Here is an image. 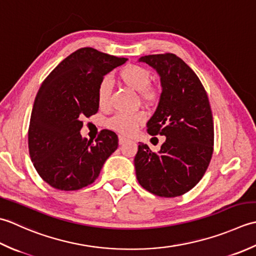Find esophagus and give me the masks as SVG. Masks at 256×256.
<instances>
[{
  "instance_id": "1",
  "label": "esophagus",
  "mask_w": 256,
  "mask_h": 256,
  "mask_svg": "<svg viewBox=\"0 0 256 256\" xmlns=\"http://www.w3.org/2000/svg\"><path fill=\"white\" fill-rule=\"evenodd\" d=\"M127 142H128L127 138L122 137V136H119V144H126Z\"/></svg>"
}]
</instances>
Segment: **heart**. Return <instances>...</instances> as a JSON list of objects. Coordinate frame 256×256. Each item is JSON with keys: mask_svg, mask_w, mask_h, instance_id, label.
I'll use <instances>...</instances> for the list:
<instances>
[{"mask_svg": "<svg viewBox=\"0 0 256 256\" xmlns=\"http://www.w3.org/2000/svg\"><path fill=\"white\" fill-rule=\"evenodd\" d=\"M119 80L130 90L139 92L144 102L154 104L159 97V92L151 87L150 72L144 67L139 65H127L119 72ZM112 94V82L108 78L99 82L97 88V102L100 108H106L109 105ZM144 122L142 112L134 114H118L107 122L108 128L124 134H132Z\"/></svg>", "mask_w": 256, "mask_h": 256, "instance_id": "heart-1", "label": "heart"}]
</instances>
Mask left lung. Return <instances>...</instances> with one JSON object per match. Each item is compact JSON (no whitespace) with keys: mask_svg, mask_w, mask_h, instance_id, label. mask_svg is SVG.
Here are the masks:
<instances>
[{"mask_svg":"<svg viewBox=\"0 0 256 256\" xmlns=\"http://www.w3.org/2000/svg\"><path fill=\"white\" fill-rule=\"evenodd\" d=\"M158 72V107L147 122L152 136H164L157 154L140 142L134 157L137 180L156 196H182L199 182L213 154L214 129L208 98L199 77L174 54L142 56Z\"/></svg>","mask_w":256,"mask_h":256,"instance_id":"left-lung-1","label":"left lung"}]
</instances>
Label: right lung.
Returning <instances> with one entry per match:
<instances>
[{
  "mask_svg": "<svg viewBox=\"0 0 256 256\" xmlns=\"http://www.w3.org/2000/svg\"><path fill=\"white\" fill-rule=\"evenodd\" d=\"M127 60L84 48L42 82L30 114L28 150L36 171L50 186L72 191L92 184L117 149L118 137L110 130H102L96 144L82 137V118L98 112L99 82Z\"/></svg>",
  "mask_w": 256,
  "mask_h": 256,
  "instance_id": "1",
  "label": "right lung"
}]
</instances>
